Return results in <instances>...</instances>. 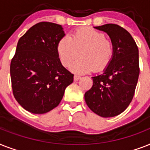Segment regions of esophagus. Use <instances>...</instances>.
<instances>
[{"label":"esophagus","mask_w":150,"mask_h":150,"mask_svg":"<svg viewBox=\"0 0 150 150\" xmlns=\"http://www.w3.org/2000/svg\"><path fill=\"white\" fill-rule=\"evenodd\" d=\"M80 79H81V76H79V75H74V80H75V81H78V80H79Z\"/></svg>","instance_id":"esophagus-1"}]
</instances>
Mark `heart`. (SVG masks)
<instances>
[{"instance_id": "b5f03b06", "label": "heart", "mask_w": 150, "mask_h": 150, "mask_svg": "<svg viewBox=\"0 0 150 150\" xmlns=\"http://www.w3.org/2000/svg\"><path fill=\"white\" fill-rule=\"evenodd\" d=\"M70 66L71 71L83 74L92 71H103L110 64L114 54L111 40L102 31L89 27H81L71 33V37L64 36L57 44V53L64 67Z\"/></svg>"}]
</instances>
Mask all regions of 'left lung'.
Here are the masks:
<instances>
[{
	"label": "left lung",
	"mask_w": 150,
	"mask_h": 150,
	"mask_svg": "<svg viewBox=\"0 0 150 150\" xmlns=\"http://www.w3.org/2000/svg\"><path fill=\"white\" fill-rule=\"evenodd\" d=\"M95 28L109 35L114 54L103 74L92 77L93 85L85 93V100L97 115L113 117L126 110L134 96L139 75V49L129 33L118 24Z\"/></svg>",
	"instance_id": "8db88e82"
}]
</instances>
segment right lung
Here are the masks:
<instances>
[{"label":"right lung","mask_w":150,"mask_h":150,"mask_svg":"<svg viewBox=\"0 0 150 150\" xmlns=\"http://www.w3.org/2000/svg\"><path fill=\"white\" fill-rule=\"evenodd\" d=\"M64 36L62 25L39 22L18 42L10 66L14 98L25 110L43 114L59 105L73 76L62 66L57 44Z\"/></svg>","instance_id":"obj_1"}]
</instances>
